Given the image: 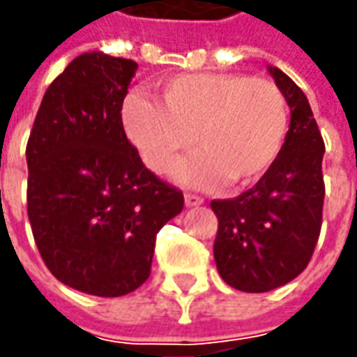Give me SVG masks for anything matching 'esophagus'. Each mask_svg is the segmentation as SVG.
Returning a JSON list of instances; mask_svg holds the SVG:
<instances>
[{
    "mask_svg": "<svg viewBox=\"0 0 357 357\" xmlns=\"http://www.w3.org/2000/svg\"><path fill=\"white\" fill-rule=\"evenodd\" d=\"M183 197H185V205H188V207H197V205H203V201H205L201 195H195V193H191V191H185Z\"/></svg>",
    "mask_w": 357,
    "mask_h": 357,
    "instance_id": "34e87169",
    "label": "esophagus"
}]
</instances>
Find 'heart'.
<instances>
[{"instance_id": "heart-1", "label": "heart", "mask_w": 357, "mask_h": 357, "mask_svg": "<svg viewBox=\"0 0 357 357\" xmlns=\"http://www.w3.org/2000/svg\"><path fill=\"white\" fill-rule=\"evenodd\" d=\"M162 105L142 93L123 101V123L140 158L166 174L179 154L197 152L176 176L197 188L229 179L244 185L278 162L289 130V103L275 82L246 74H185L166 79Z\"/></svg>"}]
</instances>
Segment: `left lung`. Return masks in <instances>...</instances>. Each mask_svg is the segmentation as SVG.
<instances>
[{
	"label": "left lung",
	"instance_id": "8db88e82",
	"mask_svg": "<svg viewBox=\"0 0 357 357\" xmlns=\"http://www.w3.org/2000/svg\"><path fill=\"white\" fill-rule=\"evenodd\" d=\"M270 72L291 107L285 146L254 188L211 201L219 220L217 270L230 287L246 293L295 280L309 266L322 227L324 140L303 89L280 68Z\"/></svg>",
	"mask_w": 357,
	"mask_h": 357
}]
</instances>
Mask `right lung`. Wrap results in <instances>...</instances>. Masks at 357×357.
Returning <instances> with one entry per match:
<instances>
[{"mask_svg": "<svg viewBox=\"0 0 357 357\" xmlns=\"http://www.w3.org/2000/svg\"><path fill=\"white\" fill-rule=\"evenodd\" d=\"M138 64L86 52L48 86L26 142V215L40 258L72 289L121 297L150 278L183 193L142 164L121 109Z\"/></svg>", "mask_w": 357, "mask_h": 357, "instance_id": "1", "label": "right lung"}]
</instances>
